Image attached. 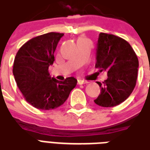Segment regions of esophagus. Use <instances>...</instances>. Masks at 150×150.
Instances as JSON below:
<instances>
[{"label":"esophagus","instance_id":"obj_1","mask_svg":"<svg viewBox=\"0 0 150 150\" xmlns=\"http://www.w3.org/2000/svg\"><path fill=\"white\" fill-rule=\"evenodd\" d=\"M88 81H84V80L81 79H78L77 80V84H87Z\"/></svg>","mask_w":150,"mask_h":150}]
</instances>
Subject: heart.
I'll return each instance as SVG.
<instances>
[{
	"instance_id": "1",
	"label": "heart",
	"mask_w": 150,
	"mask_h": 150,
	"mask_svg": "<svg viewBox=\"0 0 150 150\" xmlns=\"http://www.w3.org/2000/svg\"><path fill=\"white\" fill-rule=\"evenodd\" d=\"M81 39H83V38H80L79 40H81Z\"/></svg>"
}]
</instances>
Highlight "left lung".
Returning a JSON list of instances; mask_svg holds the SVG:
<instances>
[{
	"mask_svg": "<svg viewBox=\"0 0 150 150\" xmlns=\"http://www.w3.org/2000/svg\"><path fill=\"white\" fill-rule=\"evenodd\" d=\"M138 59L130 43L111 34L100 33L96 48V68L108 72V79L101 84L97 105L105 108L119 105L134 88L138 77Z\"/></svg>",
	"mask_w": 150,
	"mask_h": 150,
	"instance_id": "left-lung-1",
	"label": "left lung"
}]
</instances>
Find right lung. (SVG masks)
<instances>
[{
    "mask_svg": "<svg viewBox=\"0 0 150 150\" xmlns=\"http://www.w3.org/2000/svg\"><path fill=\"white\" fill-rule=\"evenodd\" d=\"M63 33L50 32L28 40L16 53L12 73L20 92L28 103L40 110L62 105L76 85L70 76L60 81L50 77L49 66Z\"/></svg>",
    "mask_w": 150,
    "mask_h": 150,
    "instance_id": "add662e5",
    "label": "right lung"
}]
</instances>
